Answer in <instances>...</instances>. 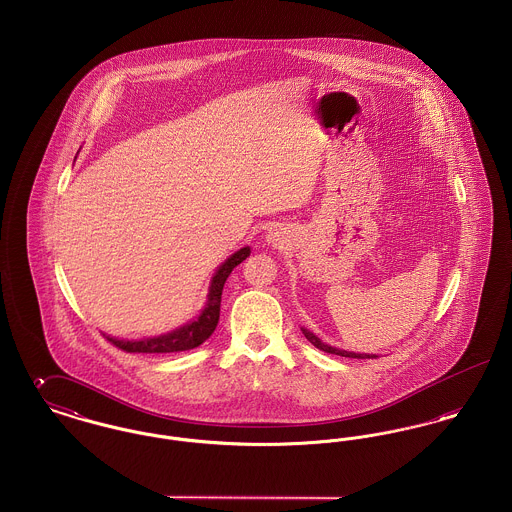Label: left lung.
Returning <instances> with one entry per match:
<instances>
[{
  "label": "left lung",
  "mask_w": 512,
  "mask_h": 512,
  "mask_svg": "<svg viewBox=\"0 0 512 512\" xmlns=\"http://www.w3.org/2000/svg\"><path fill=\"white\" fill-rule=\"evenodd\" d=\"M303 330V336L307 338V340L311 341L315 347H318L320 351H326V353H332V355H340V357H349V359H374V357H378V355H366V353H353V351H345V349H338V347H332V345H328V343H322V341L318 340L317 336L313 334V332H309V330H305V328H301Z\"/></svg>",
  "instance_id": "obj_1"
}]
</instances>
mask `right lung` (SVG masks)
Instances as JSON below:
<instances>
[{
    "label": "right lung",
    "instance_id": "1",
    "mask_svg": "<svg viewBox=\"0 0 512 512\" xmlns=\"http://www.w3.org/2000/svg\"><path fill=\"white\" fill-rule=\"evenodd\" d=\"M249 253H251L249 247H242L240 251L230 255L220 265L219 270L215 272V276L211 280L205 309L190 324H184V326L172 330L169 334L155 336V338H144V340H115V338H109V336H105V338L111 341L115 347L126 351V353H178V351H188V349H194L197 345H201L203 341L209 340V336L215 332V328L219 324L220 295H222L226 278L230 276L234 267H238L242 261L249 257Z\"/></svg>",
    "mask_w": 512,
    "mask_h": 512
}]
</instances>
